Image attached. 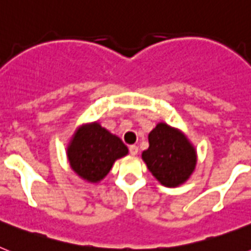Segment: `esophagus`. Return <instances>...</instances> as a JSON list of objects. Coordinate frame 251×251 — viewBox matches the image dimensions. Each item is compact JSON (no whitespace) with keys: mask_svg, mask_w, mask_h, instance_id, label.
I'll use <instances>...</instances> for the list:
<instances>
[{"mask_svg":"<svg viewBox=\"0 0 251 251\" xmlns=\"http://www.w3.org/2000/svg\"><path fill=\"white\" fill-rule=\"evenodd\" d=\"M129 153L132 154V156H136L137 153H138V147L137 146H129Z\"/></svg>","mask_w":251,"mask_h":251,"instance_id":"34e87169","label":"esophagus"}]
</instances>
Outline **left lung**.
<instances>
[{
  "label": "left lung",
  "instance_id": "left-lung-1",
  "mask_svg": "<svg viewBox=\"0 0 251 251\" xmlns=\"http://www.w3.org/2000/svg\"><path fill=\"white\" fill-rule=\"evenodd\" d=\"M148 143L150 147L142 152V159L161 185L178 187L191 177L197 153L182 130L159 122L148 134Z\"/></svg>",
  "mask_w": 251,
  "mask_h": 251
}]
</instances>
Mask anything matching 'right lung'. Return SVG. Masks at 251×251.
Returning a JSON list of instances; mask_svg holds the SVG:
<instances>
[{"label":"right lung","mask_w":251,"mask_h":251,"mask_svg":"<svg viewBox=\"0 0 251 251\" xmlns=\"http://www.w3.org/2000/svg\"><path fill=\"white\" fill-rule=\"evenodd\" d=\"M127 154L128 148L122 139L98 122L80 126L66 148L72 170L90 183L100 182L109 174L114 162Z\"/></svg>","instance_id":"1"}]
</instances>
